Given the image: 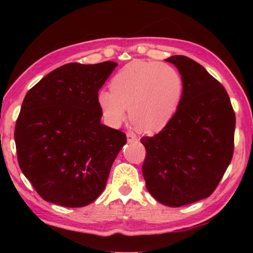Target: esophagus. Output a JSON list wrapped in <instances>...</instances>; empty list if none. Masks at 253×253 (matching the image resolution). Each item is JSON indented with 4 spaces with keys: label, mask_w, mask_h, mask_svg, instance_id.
Masks as SVG:
<instances>
[{
    "label": "esophagus",
    "mask_w": 253,
    "mask_h": 253,
    "mask_svg": "<svg viewBox=\"0 0 253 253\" xmlns=\"http://www.w3.org/2000/svg\"><path fill=\"white\" fill-rule=\"evenodd\" d=\"M126 139H127V141H137V136L134 133L127 132L126 133Z\"/></svg>",
    "instance_id": "esophagus-1"
}]
</instances>
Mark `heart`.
<instances>
[{"mask_svg": "<svg viewBox=\"0 0 253 253\" xmlns=\"http://www.w3.org/2000/svg\"><path fill=\"white\" fill-rule=\"evenodd\" d=\"M109 91H101L98 103L102 115L113 126L126 117L139 132L161 131L174 117L183 92L184 81L172 65L154 61H133L112 78Z\"/></svg>", "mask_w": 253, "mask_h": 253, "instance_id": "b5f03b06", "label": "heart"}]
</instances>
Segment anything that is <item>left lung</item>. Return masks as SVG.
Segmentation results:
<instances>
[{
    "mask_svg": "<svg viewBox=\"0 0 253 253\" xmlns=\"http://www.w3.org/2000/svg\"><path fill=\"white\" fill-rule=\"evenodd\" d=\"M181 72L184 92L170 122L143 137V175L148 192L179 207L214 192L234 154L235 112L226 88L191 58H167Z\"/></svg>",
    "mask_w": 253,
    "mask_h": 253,
    "instance_id": "1",
    "label": "left lung"
}]
</instances>
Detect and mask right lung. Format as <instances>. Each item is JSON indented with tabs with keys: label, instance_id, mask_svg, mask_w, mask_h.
<instances>
[{
	"label": "right lung",
	"instance_id": "add662e5",
	"mask_svg": "<svg viewBox=\"0 0 253 253\" xmlns=\"http://www.w3.org/2000/svg\"><path fill=\"white\" fill-rule=\"evenodd\" d=\"M116 65L64 64L26 93L15 126L17 159L46 202L83 207L105 189L126 143V133L100 123L99 89Z\"/></svg>",
	"mask_w": 253,
	"mask_h": 253
}]
</instances>
